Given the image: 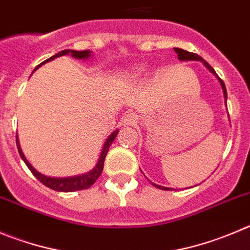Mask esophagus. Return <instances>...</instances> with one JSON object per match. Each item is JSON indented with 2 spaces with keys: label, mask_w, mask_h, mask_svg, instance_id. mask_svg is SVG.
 Here are the masks:
<instances>
[{
  "label": "esophagus",
  "mask_w": 250,
  "mask_h": 250,
  "mask_svg": "<svg viewBox=\"0 0 250 250\" xmlns=\"http://www.w3.org/2000/svg\"><path fill=\"white\" fill-rule=\"evenodd\" d=\"M137 122H138V116H137V113H134V112L127 113L125 116V118H123V123H125V125H134Z\"/></svg>",
  "instance_id": "obj_1"
}]
</instances>
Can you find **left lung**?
Here are the masks:
<instances>
[{
  "label": "left lung",
  "instance_id": "obj_1",
  "mask_svg": "<svg viewBox=\"0 0 250 250\" xmlns=\"http://www.w3.org/2000/svg\"><path fill=\"white\" fill-rule=\"evenodd\" d=\"M174 50L176 51V53H178V57H179V59H180V60H201V62H204V64L206 65L207 67H208L209 71H212V72H213V74H216V72H214V70L212 69L211 65H209L207 62H205V60L202 59V58L200 57V55L195 54V53H190V51L184 50V49H180V48H174ZM220 81H221V85H222L223 92H225V97H226V100H227V91H226L225 83H223V81L221 80V79H220ZM151 184H153V183H151ZM153 185L155 186V188H162V190H169V188H163V186L157 185V184H153Z\"/></svg>",
  "mask_w": 250,
  "mask_h": 250
}]
</instances>
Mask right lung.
<instances>
[{
  "instance_id": "add662e5",
  "label": "right lung",
  "mask_w": 250,
  "mask_h": 250,
  "mask_svg": "<svg viewBox=\"0 0 250 250\" xmlns=\"http://www.w3.org/2000/svg\"><path fill=\"white\" fill-rule=\"evenodd\" d=\"M66 54H71L72 57L76 58V59H86V58H88V55H90V50L78 51V50H70V49H66V50L59 51L58 54L53 55L51 58H49V59L44 60L43 62H41V64L36 67V70L38 69L39 66H42L43 64H45V62H50V60H54L55 58H59V57H62V55H66ZM117 134H118V130H114L111 136L107 138L106 143H104V149H102V151H101V155H100V158H99V162H97L95 169L91 170V171L87 172V174L79 175V176H74V178H64V179L48 178V176H44V175H42L41 172L37 171V170L34 169V167L29 164V163H28V160L25 159L24 155H23L22 150H21L20 146H18V139H16V143H17L18 153H20L21 158L24 160L25 165H27L28 169L32 171V174H33L34 176H36V178L38 179L42 184H43V185H45L46 188H51V190L62 191V192H72V191L88 188L91 185H93V184H95V181H96L97 179L100 178V175H101L102 170H104V158H106L107 153H108L109 146H111L112 142L114 141V138L117 137Z\"/></svg>"
}]
</instances>
